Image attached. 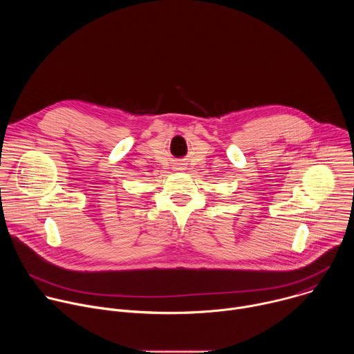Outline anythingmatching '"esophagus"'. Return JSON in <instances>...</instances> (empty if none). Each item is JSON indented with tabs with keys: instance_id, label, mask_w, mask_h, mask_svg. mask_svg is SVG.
Instances as JSON below:
<instances>
[{
	"instance_id": "1",
	"label": "esophagus",
	"mask_w": 354,
	"mask_h": 354,
	"mask_svg": "<svg viewBox=\"0 0 354 354\" xmlns=\"http://www.w3.org/2000/svg\"><path fill=\"white\" fill-rule=\"evenodd\" d=\"M176 169H179V171H182V168H180V167H179V168H176Z\"/></svg>"
}]
</instances>
